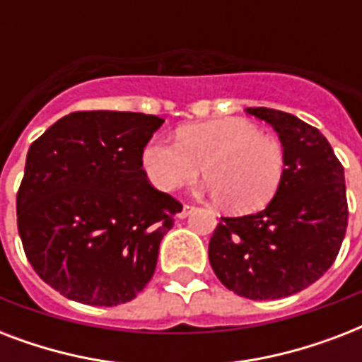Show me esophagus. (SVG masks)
Masks as SVG:
<instances>
[{
  "mask_svg": "<svg viewBox=\"0 0 362 362\" xmlns=\"http://www.w3.org/2000/svg\"><path fill=\"white\" fill-rule=\"evenodd\" d=\"M193 210H195V206H193V204H184L180 210V214H178V218H182V220H184V218H187V216L192 214Z\"/></svg>",
  "mask_w": 362,
  "mask_h": 362,
  "instance_id": "obj_1",
  "label": "esophagus"
}]
</instances>
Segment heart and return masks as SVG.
Instances as JSON below:
<instances>
[{"mask_svg": "<svg viewBox=\"0 0 362 362\" xmlns=\"http://www.w3.org/2000/svg\"><path fill=\"white\" fill-rule=\"evenodd\" d=\"M142 167L163 192L192 184L204 167L216 204L247 214L274 197L284 176V148L244 118H218L182 127L178 142L150 141L142 150Z\"/></svg>", "mask_w": 362, "mask_h": 362, "instance_id": "1", "label": "heart"}]
</instances>
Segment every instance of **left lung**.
<instances>
[{
  "mask_svg": "<svg viewBox=\"0 0 362 362\" xmlns=\"http://www.w3.org/2000/svg\"><path fill=\"white\" fill-rule=\"evenodd\" d=\"M246 110L274 127L286 169L267 209L221 218L209 259L227 289L274 300L306 289L334 263L348 227L344 167L320 129L297 116L267 107Z\"/></svg>",
  "mask_w": 362,
  "mask_h": 362,
  "instance_id": "obj_1",
  "label": "left lung"
}]
</instances>
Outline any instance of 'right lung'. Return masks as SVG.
I'll list each match as a JSON object with an SVG mask.
<instances>
[{"mask_svg":"<svg viewBox=\"0 0 362 362\" xmlns=\"http://www.w3.org/2000/svg\"><path fill=\"white\" fill-rule=\"evenodd\" d=\"M165 120L71 112L28 150L16 195L25 257L42 281L90 306H116L152 280L182 204L148 182L142 150Z\"/></svg>","mask_w":362,"mask_h":362,"instance_id":"1","label":"right lung"}]
</instances>
